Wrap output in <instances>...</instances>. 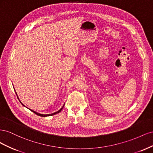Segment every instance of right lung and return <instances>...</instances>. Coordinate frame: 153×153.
Listing matches in <instances>:
<instances>
[{"label": "right lung", "instance_id": "add662e5", "mask_svg": "<svg viewBox=\"0 0 153 153\" xmlns=\"http://www.w3.org/2000/svg\"><path fill=\"white\" fill-rule=\"evenodd\" d=\"M14 89H15V87H14ZM15 92H16V96H17V97H18V100H19V101H20V102L22 104V105L23 106H25L24 104H23L22 102H21V101L20 100V99H19V98H18V94H17V93H16V91H15ZM64 105H65V103H64V105H63V106H62V108L60 109V110H59L58 111H57V112H54V113H52V114H39V113H38V112H36V111H34V110H31V109H30V108H29L30 111H32V112H34V114H37L38 115H39V116H41V117H47V116H51V115H55V114H58L59 112H61V111L62 110V109L63 108V107H64ZM25 107H27V106H25Z\"/></svg>", "mask_w": 153, "mask_h": 153}]
</instances>
